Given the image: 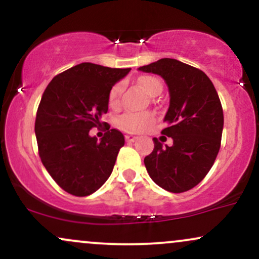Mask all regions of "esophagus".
<instances>
[{
    "label": "esophagus",
    "mask_w": 259,
    "mask_h": 259,
    "mask_svg": "<svg viewBox=\"0 0 259 259\" xmlns=\"http://www.w3.org/2000/svg\"><path fill=\"white\" fill-rule=\"evenodd\" d=\"M138 139H139V136L134 135V134H126V135H125L126 142H134V141H136Z\"/></svg>",
    "instance_id": "1"
}]
</instances>
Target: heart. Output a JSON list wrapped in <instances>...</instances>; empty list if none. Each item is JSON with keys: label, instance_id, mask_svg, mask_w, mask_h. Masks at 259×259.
<instances>
[{"label": "heart", "instance_id": "obj_1", "mask_svg": "<svg viewBox=\"0 0 259 259\" xmlns=\"http://www.w3.org/2000/svg\"><path fill=\"white\" fill-rule=\"evenodd\" d=\"M140 85L144 88V90L148 92L150 95H158L162 91V82L158 78L151 75H145L139 79ZM121 91H123V85L117 84L114 85L109 91V105L117 106L119 103ZM153 121V117L148 113H125V114L120 115L117 119V125L120 129L126 130V132H140V130L146 129L150 126Z\"/></svg>", "mask_w": 259, "mask_h": 259}]
</instances>
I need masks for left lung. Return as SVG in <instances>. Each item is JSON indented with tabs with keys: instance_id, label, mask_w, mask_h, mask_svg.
<instances>
[{
	"instance_id": "obj_1",
	"label": "left lung",
	"mask_w": 259,
	"mask_h": 259,
	"mask_svg": "<svg viewBox=\"0 0 259 259\" xmlns=\"http://www.w3.org/2000/svg\"><path fill=\"white\" fill-rule=\"evenodd\" d=\"M139 69L162 76L170 95L162 134L173 139V145L163 146L153 139L152 153L144 159L147 173L169 192L189 191L204 179L221 148V100L206 74L177 59L162 58Z\"/></svg>"
}]
</instances>
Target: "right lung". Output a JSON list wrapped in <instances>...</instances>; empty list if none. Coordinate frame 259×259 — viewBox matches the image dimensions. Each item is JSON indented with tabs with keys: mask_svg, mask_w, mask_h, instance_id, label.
<instances>
[{
	"mask_svg": "<svg viewBox=\"0 0 259 259\" xmlns=\"http://www.w3.org/2000/svg\"><path fill=\"white\" fill-rule=\"evenodd\" d=\"M129 72L130 68L80 63L56 75L45 89L35 119L38 156L68 194H94L112 174L124 135L107 123L101 141L89 133L101 125L109 91Z\"/></svg>",
	"mask_w": 259,
	"mask_h": 259,
	"instance_id": "add662e5",
	"label": "right lung"
}]
</instances>
